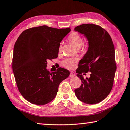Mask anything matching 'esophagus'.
<instances>
[{
    "mask_svg": "<svg viewBox=\"0 0 130 130\" xmlns=\"http://www.w3.org/2000/svg\"><path fill=\"white\" fill-rule=\"evenodd\" d=\"M75 76V74L74 73V72H71V73H70V78H73V77H74Z\"/></svg>",
    "mask_w": 130,
    "mask_h": 130,
    "instance_id": "obj_1",
    "label": "esophagus"
}]
</instances>
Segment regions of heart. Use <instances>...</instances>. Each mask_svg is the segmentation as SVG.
I'll return each instance as SVG.
<instances>
[{
	"label": "heart",
	"mask_w": 130,
	"mask_h": 130,
	"mask_svg": "<svg viewBox=\"0 0 130 130\" xmlns=\"http://www.w3.org/2000/svg\"><path fill=\"white\" fill-rule=\"evenodd\" d=\"M68 41L74 45L75 48L76 49L81 50L82 51H84L85 50V44L83 43V38L82 37L80 34L76 32H73L69 35L67 38ZM61 48L62 45L60 44L58 47V52L60 53L61 51ZM76 59L70 58L66 59L63 61L62 65L63 66L69 69H72L74 67L75 64L77 63Z\"/></svg>",
	"instance_id": "heart-1"
}]
</instances>
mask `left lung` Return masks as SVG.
I'll return each instance as SVG.
<instances>
[{
  "label": "left lung",
  "mask_w": 130,
  "mask_h": 130,
  "mask_svg": "<svg viewBox=\"0 0 130 130\" xmlns=\"http://www.w3.org/2000/svg\"><path fill=\"white\" fill-rule=\"evenodd\" d=\"M75 31L84 34L88 41L87 51L76 70L82 84L75 94L84 103L96 104L105 99L112 88L117 70L114 45L110 34L98 25L81 24ZM88 71L90 77L85 79L81 74Z\"/></svg>",
  "instance_id": "obj_1"
}]
</instances>
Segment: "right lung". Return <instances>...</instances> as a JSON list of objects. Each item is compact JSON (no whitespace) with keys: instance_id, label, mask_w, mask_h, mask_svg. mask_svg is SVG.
<instances>
[{"instance_id":"obj_1","label":"right lung","mask_w":130,"mask_h":130,"mask_svg":"<svg viewBox=\"0 0 130 130\" xmlns=\"http://www.w3.org/2000/svg\"><path fill=\"white\" fill-rule=\"evenodd\" d=\"M70 28L58 29L47 26L28 28L22 32L16 42L12 58V70L18 90L27 101L36 105L52 101L60 83L70 72L59 67L50 73L48 60L58 56L61 41Z\"/></svg>"}]
</instances>
